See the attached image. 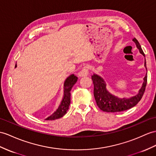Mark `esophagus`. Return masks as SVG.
Returning a JSON list of instances; mask_svg holds the SVG:
<instances>
[{
	"label": "esophagus",
	"mask_w": 156,
	"mask_h": 156,
	"mask_svg": "<svg viewBox=\"0 0 156 156\" xmlns=\"http://www.w3.org/2000/svg\"><path fill=\"white\" fill-rule=\"evenodd\" d=\"M89 74V67L87 66H85L83 69L79 72V76L80 77H85V76L88 75Z\"/></svg>",
	"instance_id": "esophagus-1"
}]
</instances>
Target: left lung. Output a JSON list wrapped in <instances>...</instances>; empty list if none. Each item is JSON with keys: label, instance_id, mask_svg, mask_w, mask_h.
<instances>
[{"label": "left lung", "instance_id": "8db88e82", "mask_svg": "<svg viewBox=\"0 0 156 156\" xmlns=\"http://www.w3.org/2000/svg\"><path fill=\"white\" fill-rule=\"evenodd\" d=\"M132 40L136 43L140 52L145 57V54H144L138 41L135 37ZM144 66L147 69L146 59L144 62ZM147 75L146 73L145 77L144 78V83L142 88L139 90L137 95L130 98H119L116 96L112 95L107 90L106 83L100 76L93 74V75L91 76V79H92L94 84V97L98 108L104 112H116L126 111V110L134 107L141 100L144 93L145 92L147 85Z\"/></svg>", "mask_w": 156, "mask_h": 156}]
</instances>
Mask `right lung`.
<instances>
[{
    "label": "right lung",
    "mask_w": 156,
    "mask_h": 156,
    "mask_svg": "<svg viewBox=\"0 0 156 156\" xmlns=\"http://www.w3.org/2000/svg\"><path fill=\"white\" fill-rule=\"evenodd\" d=\"M77 81V77H76L74 75H70L69 77H67L64 83V95L63 98L61 102L59 108L57 109V111L51 115L50 116L48 117L47 120H54L56 119H60L62 116L66 115L67 111H68L69 107V105L71 102V93L70 91L71 90L72 87H73L75 83Z\"/></svg>",
    "instance_id": "add662e5"
}]
</instances>
